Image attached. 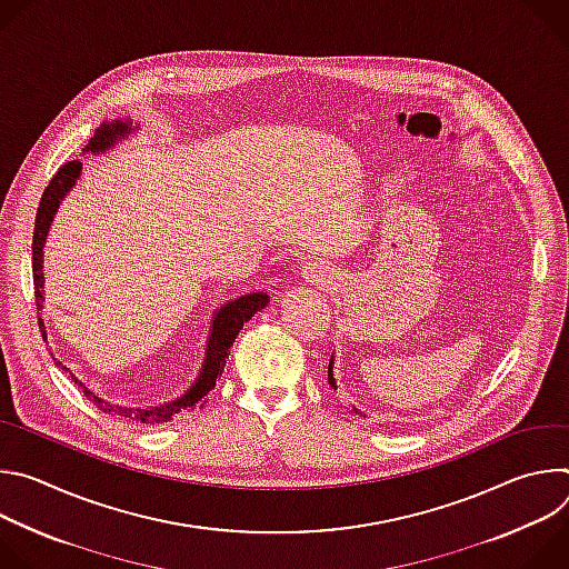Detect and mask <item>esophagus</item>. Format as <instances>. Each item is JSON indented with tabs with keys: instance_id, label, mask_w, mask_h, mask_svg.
Returning <instances> with one entry per match:
<instances>
[{
	"instance_id": "34e87169",
	"label": "esophagus",
	"mask_w": 569,
	"mask_h": 569,
	"mask_svg": "<svg viewBox=\"0 0 569 569\" xmlns=\"http://www.w3.org/2000/svg\"><path fill=\"white\" fill-rule=\"evenodd\" d=\"M303 274H306V279L310 283H317V286H329L336 279V270L329 263H323V261H310L303 268Z\"/></svg>"
}]
</instances>
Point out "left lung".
I'll use <instances>...</instances> for the list:
<instances>
[{
	"instance_id": "obj_1",
	"label": "left lung",
	"mask_w": 569,
	"mask_h": 569,
	"mask_svg": "<svg viewBox=\"0 0 569 569\" xmlns=\"http://www.w3.org/2000/svg\"><path fill=\"white\" fill-rule=\"evenodd\" d=\"M329 382H331V387H338L336 385V378H333V356H331V362H329ZM356 412V410H353Z\"/></svg>"
}]
</instances>
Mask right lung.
Here are the masks:
<instances>
[{"label":"right lung","instance_id":"right-lung-1","mask_svg":"<svg viewBox=\"0 0 569 569\" xmlns=\"http://www.w3.org/2000/svg\"><path fill=\"white\" fill-rule=\"evenodd\" d=\"M121 134H128V123L123 121H117V123H103L99 130H94V137L90 139L88 143V150L92 152H101L106 150L110 143H114L117 137ZM80 161L78 159H71V161H64V164L56 171V176L49 180L44 193H42V200H40V207H38V213H36V227H33V290H36V306L42 308V283H44V277H42V248H44V240H47V231H49V224L53 220V213L60 204V200L67 196V191L73 187L76 178L80 176ZM268 295L266 292H254V295H246L240 297L236 301H229L227 306H222L216 317H213V327H211V338H209V349H207V362H204V369L200 373V378L196 380V385L178 400L173 402H164V405H157V408H146V410H134V408H112L110 402L101 400L97 393H92L83 382H80L67 367H62L64 371H69L71 380L83 389L86 398L90 402H94L97 408H101L103 412H112L117 417H123L128 421H134V423H146V426H157V423H167L184 412H191L198 408V402H202V398L216 387V380L220 378L222 369H224V362H227V351L229 347L233 345L236 336L240 333L242 323L250 321L257 310L266 308L268 306ZM40 333L44 336L42 331V319H40ZM60 365V362H56ZM204 405V402H202Z\"/></svg>","mask_w":569,"mask_h":569}]
</instances>
